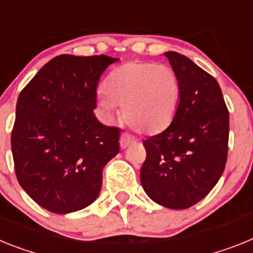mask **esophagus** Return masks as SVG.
I'll return each mask as SVG.
<instances>
[{
	"instance_id": "esophagus-1",
	"label": "esophagus",
	"mask_w": 253,
	"mask_h": 253,
	"mask_svg": "<svg viewBox=\"0 0 253 253\" xmlns=\"http://www.w3.org/2000/svg\"><path fill=\"white\" fill-rule=\"evenodd\" d=\"M132 142H135V137L131 135H128V133H122L120 137V145H121V148L122 149H126L128 145H131Z\"/></svg>"
}]
</instances>
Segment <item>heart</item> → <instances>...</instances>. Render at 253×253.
<instances>
[{"mask_svg":"<svg viewBox=\"0 0 253 253\" xmlns=\"http://www.w3.org/2000/svg\"><path fill=\"white\" fill-rule=\"evenodd\" d=\"M181 99L178 75L170 66L131 61L111 72L98 104L107 116L122 107L125 122L142 133L158 132L174 117Z\"/></svg>","mask_w":253,"mask_h":253,"instance_id":"heart-1","label":"heart"}]
</instances>
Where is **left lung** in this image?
<instances>
[{
    "mask_svg": "<svg viewBox=\"0 0 253 253\" xmlns=\"http://www.w3.org/2000/svg\"><path fill=\"white\" fill-rule=\"evenodd\" d=\"M181 84V99L164 131L142 144L140 179L153 201L187 209L203 200L223 174L228 157L229 112L218 81L190 58L166 52Z\"/></svg>",
    "mask_w": 253,
    "mask_h": 253,
    "instance_id": "left-lung-1",
    "label": "left lung"
}]
</instances>
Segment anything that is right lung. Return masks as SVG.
<instances>
[{
    "instance_id": "add662e5",
    "label": "right lung",
    "mask_w": 253,
    "mask_h": 253,
    "mask_svg": "<svg viewBox=\"0 0 253 253\" xmlns=\"http://www.w3.org/2000/svg\"><path fill=\"white\" fill-rule=\"evenodd\" d=\"M118 61L61 54L21 90L11 132L16 178L28 195L56 214L94 203L103 168L120 151L118 127L96 120V86Z\"/></svg>"
}]
</instances>
